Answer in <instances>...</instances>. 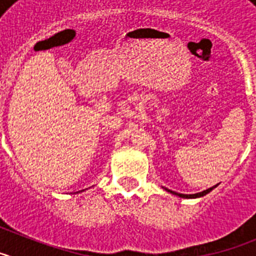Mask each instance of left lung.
<instances>
[{"instance_id": "1", "label": "left lung", "mask_w": 256, "mask_h": 256, "mask_svg": "<svg viewBox=\"0 0 256 256\" xmlns=\"http://www.w3.org/2000/svg\"><path fill=\"white\" fill-rule=\"evenodd\" d=\"M216 186H212V187H210V188H208V190H205V191H202V192H198V194H194V195H184V194H177V192H173V191H170V190H166V191L168 192H170V194H174V195H178L180 196V198H201V196H205L206 195V194H209L210 191H212V188H216Z\"/></svg>"}]
</instances>
